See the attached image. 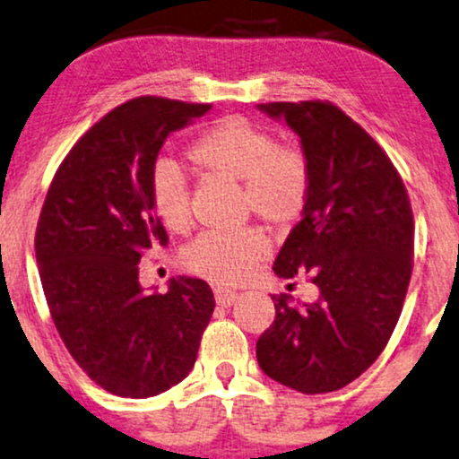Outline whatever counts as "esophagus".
Listing matches in <instances>:
<instances>
[{
	"instance_id": "esophagus-1",
	"label": "esophagus",
	"mask_w": 459,
	"mask_h": 459,
	"mask_svg": "<svg viewBox=\"0 0 459 459\" xmlns=\"http://www.w3.org/2000/svg\"><path fill=\"white\" fill-rule=\"evenodd\" d=\"M213 296H216V302L220 307H233L237 298H239V293L229 290V287H216V290H213Z\"/></svg>"
}]
</instances>
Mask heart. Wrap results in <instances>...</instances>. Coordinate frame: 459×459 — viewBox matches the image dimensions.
Instances as JSON below:
<instances>
[{"label": "heart", "mask_w": 459, "mask_h": 459, "mask_svg": "<svg viewBox=\"0 0 459 459\" xmlns=\"http://www.w3.org/2000/svg\"><path fill=\"white\" fill-rule=\"evenodd\" d=\"M188 161L204 172L241 180L243 205L273 226H290L308 204V157L296 146L277 144L264 127L246 117L218 119L188 146ZM151 201L157 218L172 233L191 226V193L174 169H157L151 180ZM268 254V239L255 226L210 230L182 254L188 271L218 283H241Z\"/></svg>", "instance_id": "heart-1"}]
</instances>
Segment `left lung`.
<instances>
[{
    "label": "left lung",
    "instance_id": "1",
    "mask_svg": "<svg viewBox=\"0 0 459 459\" xmlns=\"http://www.w3.org/2000/svg\"><path fill=\"white\" fill-rule=\"evenodd\" d=\"M302 140L313 185L273 271L308 274L319 300L274 296L273 325L255 342L262 371L302 394L357 380L399 321L413 268V212L386 151L329 100L266 102Z\"/></svg>",
    "mask_w": 459,
    "mask_h": 459
}]
</instances>
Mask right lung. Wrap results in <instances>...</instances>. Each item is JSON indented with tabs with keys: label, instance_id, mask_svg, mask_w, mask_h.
I'll list each match as a JSON object with an SVG mask.
<instances>
[{
	"label": "right lung",
	"instance_id": "add662e5",
	"mask_svg": "<svg viewBox=\"0 0 459 459\" xmlns=\"http://www.w3.org/2000/svg\"><path fill=\"white\" fill-rule=\"evenodd\" d=\"M210 108L132 98L73 144L48 188L35 230L48 308L75 363L111 394L155 396L197 361L216 307L210 285L178 277L166 293H146L138 262L168 246L151 201L159 149Z\"/></svg>",
	"mask_w": 459,
	"mask_h": 459
}]
</instances>
